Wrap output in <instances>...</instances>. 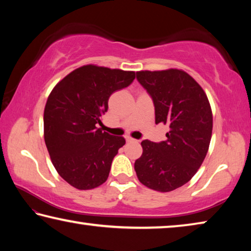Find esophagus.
<instances>
[{"label":"esophagus","mask_w":251,"mask_h":251,"mask_svg":"<svg viewBox=\"0 0 251 251\" xmlns=\"http://www.w3.org/2000/svg\"><path fill=\"white\" fill-rule=\"evenodd\" d=\"M126 142L131 143V142H137V141H136V139H134V138H131V137H126Z\"/></svg>","instance_id":"obj_1"}]
</instances>
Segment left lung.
<instances>
[{"instance_id": "8db88e82", "label": "left lung", "mask_w": 251, "mask_h": 251, "mask_svg": "<svg viewBox=\"0 0 251 251\" xmlns=\"http://www.w3.org/2000/svg\"><path fill=\"white\" fill-rule=\"evenodd\" d=\"M136 78L151 97L156 124L168 125L167 139L142 142L135 172L143 185L167 193L192 179L209 148L212 113L196 80L181 70L141 71Z\"/></svg>"}]
</instances>
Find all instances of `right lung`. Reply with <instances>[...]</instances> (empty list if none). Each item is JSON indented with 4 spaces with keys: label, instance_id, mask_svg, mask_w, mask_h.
Returning <instances> with one entry per match:
<instances>
[{
    "label": "right lung",
    "instance_id": "1",
    "mask_svg": "<svg viewBox=\"0 0 251 251\" xmlns=\"http://www.w3.org/2000/svg\"><path fill=\"white\" fill-rule=\"evenodd\" d=\"M135 72L85 65L65 76L53 88L44 109V139L58 175L80 190L107 180L122 136L101 126L114 92L133 83Z\"/></svg>",
    "mask_w": 251,
    "mask_h": 251
}]
</instances>
